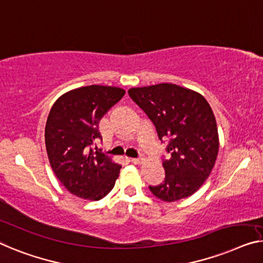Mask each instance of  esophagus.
Returning <instances> with one entry per match:
<instances>
[{"instance_id":"esophagus-1","label":"esophagus","mask_w":263,"mask_h":263,"mask_svg":"<svg viewBox=\"0 0 263 263\" xmlns=\"http://www.w3.org/2000/svg\"><path fill=\"white\" fill-rule=\"evenodd\" d=\"M130 162H131V163H133V164H136V165H137V164H140V163H142V159H138V158H132V159L130 160Z\"/></svg>"}]
</instances>
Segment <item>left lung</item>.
Here are the masks:
<instances>
[{
  "mask_svg": "<svg viewBox=\"0 0 263 263\" xmlns=\"http://www.w3.org/2000/svg\"><path fill=\"white\" fill-rule=\"evenodd\" d=\"M128 96L146 113L159 139H167L165 179L148 186L157 198L175 202L194 195L216 162L219 140L214 112L205 98L175 84L133 87Z\"/></svg>",
  "mask_w": 263,
  "mask_h": 263,
  "instance_id": "1",
  "label": "left lung"
}]
</instances>
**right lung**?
I'll use <instances>...</instances> for the list:
<instances>
[{
    "label": "right lung",
    "mask_w": 263,
    "mask_h": 263,
    "mask_svg": "<svg viewBox=\"0 0 263 263\" xmlns=\"http://www.w3.org/2000/svg\"><path fill=\"white\" fill-rule=\"evenodd\" d=\"M124 94L115 86H85L62 94L50 108L45 128L49 164L62 185L78 197L101 199L119 177V164L92 146L101 138L100 119Z\"/></svg>",
    "instance_id": "obj_1"
}]
</instances>
